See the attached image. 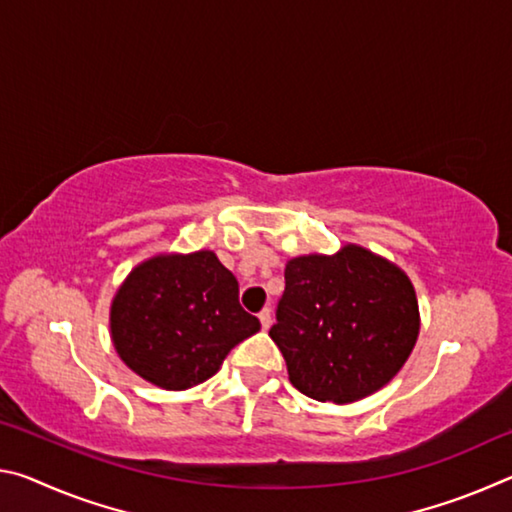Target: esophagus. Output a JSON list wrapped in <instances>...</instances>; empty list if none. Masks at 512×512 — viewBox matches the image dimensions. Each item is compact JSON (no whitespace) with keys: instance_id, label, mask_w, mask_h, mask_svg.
<instances>
[{"instance_id":"obj_1","label":"esophagus","mask_w":512,"mask_h":512,"mask_svg":"<svg viewBox=\"0 0 512 512\" xmlns=\"http://www.w3.org/2000/svg\"><path fill=\"white\" fill-rule=\"evenodd\" d=\"M259 323H262L264 329L271 327L273 323V314H271V307H264L262 311H259Z\"/></svg>"}]
</instances>
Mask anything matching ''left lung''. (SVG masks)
Here are the masks:
<instances>
[{
  "instance_id": "left-lung-1",
  "label": "left lung",
  "mask_w": 512,
  "mask_h": 512,
  "mask_svg": "<svg viewBox=\"0 0 512 512\" xmlns=\"http://www.w3.org/2000/svg\"><path fill=\"white\" fill-rule=\"evenodd\" d=\"M418 329L409 277L366 248L345 246L332 257L291 259L268 334L300 393L348 404L400 372Z\"/></svg>"
}]
</instances>
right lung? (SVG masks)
<instances>
[{
    "mask_svg": "<svg viewBox=\"0 0 512 512\" xmlns=\"http://www.w3.org/2000/svg\"><path fill=\"white\" fill-rule=\"evenodd\" d=\"M110 327L128 368L167 391H185L216 375L228 352L262 325L239 305L237 277L210 250H198L137 266L112 302Z\"/></svg>",
    "mask_w": 512,
    "mask_h": 512,
    "instance_id": "right-lung-1",
    "label": "right lung"
}]
</instances>
